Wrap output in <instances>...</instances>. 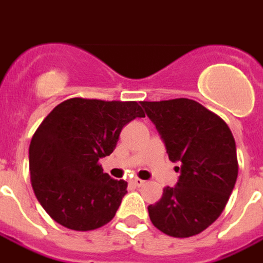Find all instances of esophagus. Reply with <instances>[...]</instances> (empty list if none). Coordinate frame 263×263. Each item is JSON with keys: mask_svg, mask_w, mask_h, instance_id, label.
I'll list each match as a JSON object with an SVG mask.
<instances>
[{"mask_svg": "<svg viewBox=\"0 0 263 263\" xmlns=\"http://www.w3.org/2000/svg\"><path fill=\"white\" fill-rule=\"evenodd\" d=\"M129 182H131L132 185H135V186H142L143 184H145V181L141 180V178H132Z\"/></svg>", "mask_w": 263, "mask_h": 263, "instance_id": "34e87169", "label": "esophagus"}]
</instances>
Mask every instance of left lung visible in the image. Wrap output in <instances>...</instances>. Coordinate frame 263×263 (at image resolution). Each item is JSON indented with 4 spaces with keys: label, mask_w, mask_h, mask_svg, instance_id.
Returning a JSON list of instances; mask_svg holds the SVG:
<instances>
[{
    "label": "left lung",
    "mask_w": 263,
    "mask_h": 263,
    "mask_svg": "<svg viewBox=\"0 0 263 263\" xmlns=\"http://www.w3.org/2000/svg\"><path fill=\"white\" fill-rule=\"evenodd\" d=\"M166 143L168 159L178 161L174 188L149 205L153 226L171 237L202 233L224 211L238 176L234 137L224 120L201 103L180 97L142 102Z\"/></svg>",
    "instance_id": "left-lung-1"
}]
</instances>
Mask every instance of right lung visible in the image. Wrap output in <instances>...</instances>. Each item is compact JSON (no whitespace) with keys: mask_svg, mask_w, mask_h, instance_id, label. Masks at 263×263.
Masks as SVG:
<instances>
[{"mask_svg":"<svg viewBox=\"0 0 263 263\" xmlns=\"http://www.w3.org/2000/svg\"><path fill=\"white\" fill-rule=\"evenodd\" d=\"M137 117H145L137 102L72 97L43 120L29 146V170L52 220L89 231L116 216L128 184L103 173L99 160L111 155L124 125Z\"/></svg>","mask_w":263,"mask_h":263,"instance_id":"obj_1","label":"right lung"}]
</instances>
